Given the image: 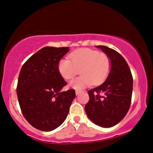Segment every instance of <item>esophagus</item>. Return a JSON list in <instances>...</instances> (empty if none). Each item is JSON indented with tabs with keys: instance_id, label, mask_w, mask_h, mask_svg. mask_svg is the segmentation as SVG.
Masks as SVG:
<instances>
[{
	"instance_id": "1",
	"label": "esophagus",
	"mask_w": 153,
	"mask_h": 153,
	"mask_svg": "<svg viewBox=\"0 0 153 153\" xmlns=\"http://www.w3.org/2000/svg\"><path fill=\"white\" fill-rule=\"evenodd\" d=\"M82 92V91H79V90H76L75 91V93H76V95H79V94H81V93Z\"/></svg>"
}]
</instances>
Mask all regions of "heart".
Masks as SVG:
<instances>
[{
	"label": "heart",
	"mask_w": 153,
	"mask_h": 153,
	"mask_svg": "<svg viewBox=\"0 0 153 153\" xmlns=\"http://www.w3.org/2000/svg\"><path fill=\"white\" fill-rule=\"evenodd\" d=\"M112 67L108 54L91 48L79 49L70 55V59H62L58 63V71L66 80H72L79 73V76L70 82V86L81 89L86 86L102 84L110 74Z\"/></svg>",
	"instance_id": "obj_1"
}]
</instances>
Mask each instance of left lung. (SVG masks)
<instances>
[{"instance_id":"1","label":"left lung","mask_w":153,"mask_h":153,"mask_svg":"<svg viewBox=\"0 0 153 153\" xmlns=\"http://www.w3.org/2000/svg\"><path fill=\"white\" fill-rule=\"evenodd\" d=\"M109 55L112 67L104 83L88 91L89 100L85 105L88 118L102 127H112L127 114L131 103L133 76L125 59L116 51L98 45Z\"/></svg>"}]
</instances>
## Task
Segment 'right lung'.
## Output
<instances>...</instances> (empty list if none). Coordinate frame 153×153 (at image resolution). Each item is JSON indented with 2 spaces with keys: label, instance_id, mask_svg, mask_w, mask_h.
<instances>
[{
  "label": "right lung",
  "instance_id": "right-lung-1",
  "mask_svg": "<svg viewBox=\"0 0 153 153\" xmlns=\"http://www.w3.org/2000/svg\"><path fill=\"white\" fill-rule=\"evenodd\" d=\"M68 47L41 48L22 67L17 94L23 116L33 127L50 131L62 124L76 96L74 89L62 91L67 84L58 71Z\"/></svg>",
  "mask_w": 153,
  "mask_h": 153
}]
</instances>
